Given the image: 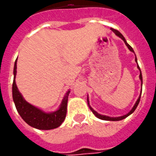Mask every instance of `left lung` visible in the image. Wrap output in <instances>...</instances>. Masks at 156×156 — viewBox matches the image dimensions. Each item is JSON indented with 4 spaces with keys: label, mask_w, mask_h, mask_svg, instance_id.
Instances as JSON below:
<instances>
[{
    "label": "left lung",
    "mask_w": 156,
    "mask_h": 156,
    "mask_svg": "<svg viewBox=\"0 0 156 156\" xmlns=\"http://www.w3.org/2000/svg\"><path fill=\"white\" fill-rule=\"evenodd\" d=\"M111 31L112 32H114L115 33V35L118 36L119 38H121L123 41H124V42L125 43V45L127 46V48L129 49V51H132V52H134V50H133V48H131L129 45L128 44L127 41H126V40H125V38L124 37V36L121 34L120 32H119V31H117V30H115V29L114 28H111ZM135 62H136V63H137V68L138 69L140 70V79L141 81V88H142V84H143V80H142V73H141V71H140V67H139V65H138V62H137V58H136V56H135ZM142 89V88H141ZM141 93H142V90H141L140 92V96H139V98H138L137 101L135 102V104H134V105L133 106V108H131V110L128 114H126V115H123V116H119V117H110V116H107V115H100V114H98V112L95 111L94 108H92L91 106H90V105H89V99H88V98H87V102H88V107H89V108H90V110H91L93 113H94V115L96 116L97 118H98V119H103V120H108V121H119V120H122V119H125V118H127L129 115H130L131 114H133L134 113V111L135 110V108H137L138 105H139V103H140V96H141Z\"/></svg>",
    "instance_id": "left-lung-1"
}]
</instances>
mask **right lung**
<instances>
[{
	"instance_id": "right-lung-1",
	"label": "right lung",
	"mask_w": 156,
	"mask_h": 156,
	"mask_svg": "<svg viewBox=\"0 0 156 156\" xmlns=\"http://www.w3.org/2000/svg\"><path fill=\"white\" fill-rule=\"evenodd\" d=\"M16 62H17V58L15 62L14 70H13L14 79L12 84V98L20 116L27 124L37 129L49 130L59 127L62 123L64 121L67 115V105H68V95L70 94V90H68L65 94L61 105L56 111L45 112L41 108H37L34 105L29 104L27 101H26L25 98H23L22 94L18 90V88L16 83Z\"/></svg>"
}]
</instances>
